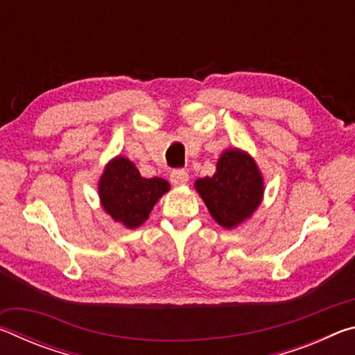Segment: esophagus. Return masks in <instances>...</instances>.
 <instances>
[{"label":"esophagus","instance_id":"34e87169","mask_svg":"<svg viewBox=\"0 0 355 355\" xmlns=\"http://www.w3.org/2000/svg\"><path fill=\"white\" fill-rule=\"evenodd\" d=\"M171 182H172V184H175V186L184 184L186 182H188V172H186L184 169L172 171L171 172Z\"/></svg>","mask_w":355,"mask_h":355}]
</instances>
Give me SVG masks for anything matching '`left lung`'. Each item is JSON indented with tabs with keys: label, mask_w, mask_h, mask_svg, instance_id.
<instances>
[{
	"label": "left lung",
	"mask_w": 355,
	"mask_h": 355,
	"mask_svg": "<svg viewBox=\"0 0 355 355\" xmlns=\"http://www.w3.org/2000/svg\"><path fill=\"white\" fill-rule=\"evenodd\" d=\"M196 189L219 225L232 228L255 211L263 196V178L255 161L239 150H227L213 177L196 182Z\"/></svg>",
	"instance_id": "8db88e82"
}]
</instances>
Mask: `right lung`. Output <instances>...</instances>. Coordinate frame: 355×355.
<instances>
[{"mask_svg":"<svg viewBox=\"0 0 355 355\" xmlns=\"http://www.w3.org/2000/svg\"><path fill=\"white\" fill-rule=\"evenodd\" d=\"M164 178H144L130 159H112L100 180V199L107 214L125 227L136 228L148 218L161 196L169 191Z\"/></svg>","mask_w":355,"mask_h":355,"instance_id":"1","label":"right lung"}]
</instances>
